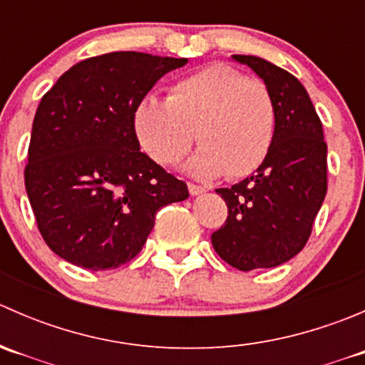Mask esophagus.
Here are the masks:
<instances>
[{
    "label": "esophagus",
    "instance_id": "esophagus-1",
    "mask_svg": "<svg viewBox=\"0 0 365 365\" xmlns=\"http://www.w3.org/2000/svg\"><path fill=\"white\" fill-rule=\"evenodd\" d=\"M189 192L190 196H200V194L206 192V189L201 185H196V183H189Z\"/></svg>",
    "mask_w": 365,
    "mask_h": 365
}]
</instances>
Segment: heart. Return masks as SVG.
Returning a JSON list of instances; mask_svg holds the SVG:
<instances>
[{
    "label": "heart",
    "instance_id": "heart-1",
    "mask_svg": "<svg viewBox=\"0 0 365 365\" xmlns=\"http://www.w3.org/2000/svg\"><path fill=\"white\" fill-rule=\"evenodd\" d=\"M134 130L141 148L162 165L182 160L196 132L201 146L187 162L189 175L244 178L270 152L274 98L261 81L213 63L176 81L165 102L152 95L143 98L134 113Z\"/></svg>",
    "mask_w": 365,
    "mask_h": 365
}]
</instances>
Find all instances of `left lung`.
Here are the masks:
<instances>
[{"instance_id":"1","label":"left lung","mask_w":365,"mask_h":365,"mask_svg":"<svg viewBox=\"0 0 365 365\" xmlns=\"http://www.w3.org/2000/svg\"><path fill=\"white\" fill-rule=\"evenodd\" d=\"M233 60L259 77L275 106L270 152L252 176L217 189L227 219L212 235L215 252L242 272L272 268L297 256L311 237L327 194V143L300 81L257 56Z\"/></svg>"}]
</instances>
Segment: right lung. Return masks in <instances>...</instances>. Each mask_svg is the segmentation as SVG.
<instances>
[{"mask_svg":"<svg viewBox=\"0 0 365 365\" xmlns=\"http://www.w3.org/2000/svg\"><path fill=\"white\" fill-rule=\"evenodd\" d=\"M187 58L118 51L67 70L40 101L24 183L38 231L76 267L109 270L138 256L162 206L185 182L139 152L134 113Z\"/></svg>","mask_w":365,"mask_h":365,"instance_id":"right-lung-1","label":"right lung"}]
</instances>
